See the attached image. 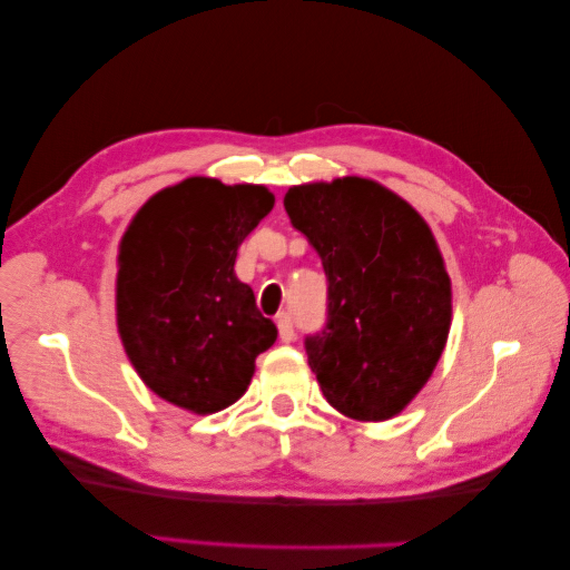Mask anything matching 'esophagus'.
Segmentation results:
<instances>
[{
    "label": "esophagus",
    "mask_w": 570,
    "mask_h": 570,
    "mask_svg": "<svg viewBox=\"0 0 570 570\" xmlns=\"http://www.w3.org/2000/svg\"><path fill=\"white\" fill-rule=\"evenodd\" d=\"M277 333H279V341L283 343H293L295 341V328H293V318L287 313L277 315Z\"/></svg>",
    "instance_id": "34e87169"
}]
</instances>
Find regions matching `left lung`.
<instances>
[{"label":"left lung","instance_id":"1","mask_svg":"<svg viewBox=\"0 0 570 570\" xmlns=\"http://www.w3.org/2000/svg\"><path fill=\"white\" fill-rule=\"evenodd\" d=\"M285 212L328 277V323L305 341L333 409L386 422L412 404L446 346L452 279L412 204L363 176L291 186Z\"/></svg>","mask_w":570,"mask_h":570}]
</instances>
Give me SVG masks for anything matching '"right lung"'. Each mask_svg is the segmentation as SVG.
Instances as JSON below:
<instances>
[{"label":"right lung","instance_id":"right-lung-1","mask_svg":"<svg viewBox=\"0 0 570 570\" xmlns=\"http://www.w3.org/2000/svg\"><path fill=\"white\" fill-rule=\"evenodd\" d=\"M275 207L263 184L189 176L156 191L118 245L116 323L144 384L191 414L245 394L275 323L235 275L237 249Z\"/></svg>","mask_w":570,"mask_h":570}]
</instances>
